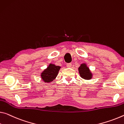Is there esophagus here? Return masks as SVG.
Returning <instances> with one entry per match:
<instances>
[{
  "mask_svg": "<svg viewBox=\"0 0 124 124\" xmlns=\"http://www.w3.org/2000/svg\"><path fill=\"white\" fill-rule=\"evenodd\" d=\"M66 66H67V67L70 68V67H71V66H72V63H69L67 64Z\"/></svg>",
  "mask_w": 124,
  "mask_h": 124,
  "instance_id": "obj_1",
  "label": "esophagus"
}]
</instances>
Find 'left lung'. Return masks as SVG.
<instances>
[{"label": "left lung", "instance_id": "left-lung-1", "mask_svg": "<svg viewBox=\"0 0 124 124\" xmlns=\"http://www.w3.org/2000/svg\"><path fill=\"white\" fill-rule=\"evenodd\" d=\"M80 77L84 79H90L92 78V73L86 64L83 63L78 68Z\"/></svg>", "mask_w": 124, "mask_h": 124}]
</instances>
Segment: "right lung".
Here are the masks:
<instances>
[{
  "mask_svg": "<svg viewBox=\"0 0 124 124\" xmlns=\"http://www.w3.org/2000/svg\"><path fill=\"white\" fill-rule=\"evenodd\" d=\"M61 67L50 64L48 67L41 73V77L45 82L49 83L54 80L57 76Z\"/></svg>",
  "mask_w": 124,
  "mask_h": 124,
  "instance_id": "add662e5",
  "label": "right lung"
}]
</instances>
